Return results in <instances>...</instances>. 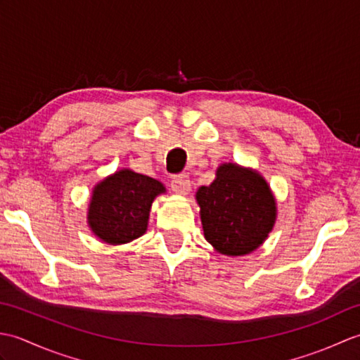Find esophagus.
Wrapping results in <instances>:
<instances>
[{
	"instance_id": "obj_1",
	"label": "esophagus",
	"mask_w": 360,
	"mask_h": 360,
	"mask_svg": "<svg viewBox=\"0 0 360 360\" xmlns=\"http://www.w3.org/2000/svg\"><path fill=\"white\" fill-rule=\"evenodd\" d=\"M190 179L187 174H178L172 179V190L178 195H187L190 192Z\"/></svg>"
}]
</instances>
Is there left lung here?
I'll use <instances>...</instances> for the list:
<instances>
[{
	"mask_svg": "<svg viewBox=\"0 0 360 360\" xmlns=\"http://www.w3.org/2000/svg\"><path fill=\"white\" fill-rule=\"evenodd\" d=\"M204 236L219 254L240 257L262 246L277 204L262 174L236 164L218 167L210 186L196 192Z\"/></svg>",
	"mask_w": 360,
	"mask_h": 360,
	"instance_id": "1",
	"label": "left lung"
}]
</instances>
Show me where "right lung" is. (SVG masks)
I'll return each mask as SVG.
<instances>
[{
    "label": "right lung",
    "instance_id": "add662e5",
    "mask_svg": "<svg viewBox=\"0 0 360 360\" xmlns=\"http://www.w3.org/2000/svg\"><path fill=\"white\" fill-rule=\"evenodd\" d=\"M165 192L162 182L122 168L94 187L88 224L103 243L125 244L147 231L151 204Z\"/></svg>",
    "mask_w": 360,
    "mask_h": 360
}]
</instances>
